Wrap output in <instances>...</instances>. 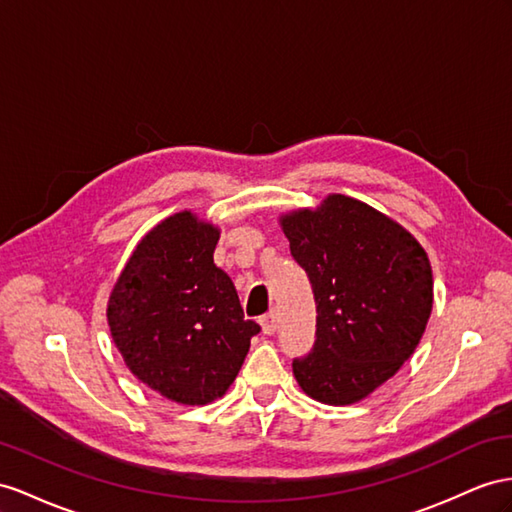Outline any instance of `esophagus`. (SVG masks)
<instances>
[{"label": "esophagus", "mask_w": 512, "mask_h": 512, "mask_svg": "<svg viewBox=\"0 0 512 512\" xmlns=\"http://www.w3.org/2000/svg\"><path fill=\"white\" fill-rule=\"evenodd\" d=\"M259 324H261V331H264V335H274L277 333V313H268V316L259 320Z\"/></svg>", "instance_id": "obj_1"}]
</instances>
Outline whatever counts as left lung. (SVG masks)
Returning a JSON list of instances; mask_svg holds the SVG:
<instances>
[{
  "label": "left lung",
  "mask_w": 512,
  "mask_h": 512,
  "mask_svg": "<svg viewBox=\"0 0 512 512\" xmlns=\"http://www.w3.org/2000/svg\"><path fill=\"white\" fill-rule=\"evenodd\" d=\"M316 296V344L292 363L309 398L361 402L385 385L422 339L432 311L424 246L391 216L346 194L279 216Z\"/></svg>",
  "instance_id": "8db88e82"
}]
</instances>
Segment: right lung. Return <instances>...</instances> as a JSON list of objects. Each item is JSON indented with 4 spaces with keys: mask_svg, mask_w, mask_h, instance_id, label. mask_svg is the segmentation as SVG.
<instances>
[{
    "mask_svg": "<svg viewBox=\"0 0 512 512\" xmlns=\"http://www.w3.org/2000/svg\"><path fill=\"white\" fill-rule=\"evenodd\" d=\"M220 229L190 209L164 218L134 248L108 298V326L129 372L170 402L222 398L259 324L214 264Z\"/></svg>",
    "mask_w": 512,
    "mask_h": 512,
    "instance_id": "right-lung-1",
    "label": "right lung"
}]
</instances>
